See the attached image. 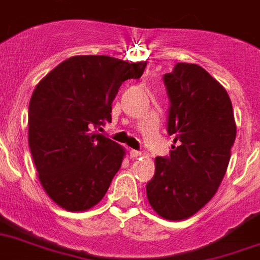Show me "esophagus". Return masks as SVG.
<instances>
[{
	"label": "esophagus",
	"mask_w": 260,
	"mask_h": 260,
	"mask_svg": "<svg viewBox=\"0 0 260 260\" xmlns=\"http://www.w3.org/2000/svg\"><path fill=\"white\" fill-rule=\"evenodd\" d=\"M141 155L142 152L138 151V150H130V157H138Z\"/></svg>",
	"instance_id": "esophagus-1"
}]
</instances>
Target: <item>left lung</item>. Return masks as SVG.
<instances>
[{
    "label": "left lung",
    "instance_id": "1",
    "mask_svg": "<svg viewBox=\"0 0 260 260\" xmlns=\"http://www.w3.org/2000/svg\"><path fill=\"white\" fill-rule=\"evenodd\" d=\"M163 81L170 99L167 133L176 145L170 156L155 159L154 177L146 190L159 216L180 221L216 194L237 127L229 94L203 67L177 63Z\"/></svg>",
    "mask_w": 260,
    "mask_h": 260
}]
</instances>
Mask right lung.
Listing matches in <instances>:
<instances>
[{
    "label": "right lung",
    "instance_id": "1",
    "mask_svg": "<svg viewBox=\"0 0 260 260\" xmlns=\"http://www.w3.org/2000/svg\"><path fill=\"white\" fill-rule=\"evenodd\" d=\"M146 64L105 55L73 56L35 88L28 146L42 187L64 209L83 212L105 196L125 151L99 130L112 122L119 86L139 79Z\"/></svg>",
    "mask_w": 260,
    "mask_h": 260
}]
</instances>
